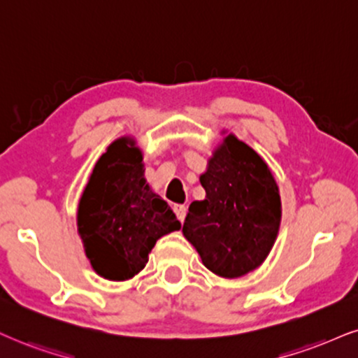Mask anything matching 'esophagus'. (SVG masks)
<instances>
[{"label": "esophagus", "instance_id": "34e87169", "mask_svg": "<svg viewBox=\"0 0 358 358\" xmlns=\"http://www.w3.org/2000/svg\"><path fill=\"white\" fill-rule=\"evenodd\" d=\"M174 213L176 215H178V219L180 220V222H184V219H186V214H187V207L184 204H174Z\"/></svg>", "mask_w": 358, "mask_h": 358}]
</instances>
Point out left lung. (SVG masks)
Here are the masks:
<instances>
[{
    "mask_svg": "<svg viewBox=\"0 0 358 358\" xmlns=\"http://www.w3.org/2000/svg\"><path fill=\"white\" fill-rule=\"evenodd\" d=\"M204 201H194L182 232L202 264L220 277L245 275L271 252L280 226V196L262 157L236 136L214 152Z\"/></svg>",
    "mask_w": 358,
    "mask_h": 358,
    "instance_id": "8db88e82",
    "label": "left lung"
}]
</instances>
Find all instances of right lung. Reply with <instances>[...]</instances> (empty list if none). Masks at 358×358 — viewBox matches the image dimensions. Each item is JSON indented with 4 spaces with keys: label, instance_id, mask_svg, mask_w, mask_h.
<instances>
[{
    "label": "right lung",
    "instance_id": "obj_1",
    "mask_svg": "<svg viewBox=\"0 0 358 358\" xmlns=\"http://www.w3.org/2000/svg\"><path fill=\"white\" fill-rule=\"evenodd\" d=\"M78 229L92 268L109 280L143 271L159 237L180 229L169 204L145 184L143 154L132 141H114L96 162Z\"/></svg>",
    "mask_w": 358,
    "mask_h": 358
}]
</instances>
